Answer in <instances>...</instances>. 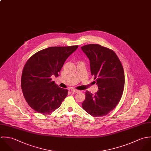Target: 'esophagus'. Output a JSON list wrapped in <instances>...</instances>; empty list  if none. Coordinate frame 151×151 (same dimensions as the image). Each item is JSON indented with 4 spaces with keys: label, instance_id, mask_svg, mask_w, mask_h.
Instances as JSON below:
<instances>
[{
    "label": "esophagus",
    "instance_id": "1",
    "mask_svg": "<svg viewBox=\"0 0 151 151\" xmlns=\"http://www.w3.org/2000/svg\"><path fill=\"white\" fill-rule=\"evenodd\" d=\"M70 91H72V92H73V93H78V92H79V91H78V90H76V89H71Z\"/></svg>",
    "mask_w": 151,
    "mask_h": 151
}]
</instances>
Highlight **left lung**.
<instances>
[{"label":"left lung","instance_id":"8db88e82","mask_svg":"<svg viewBox=\"0 0 151 151\" xmlns=\"http://www.w3.org/2000/svg\"><path fill=\"white\" fill-rule=\"evenodd\" d=\"M81 48L90 60L91 74L99 89L94 94L86 91L82 108L93 117H103L120 101L125 82L123 67L114 51L108 48L91 44Z\"/></svg>","mask_w":151,"mask_h":151}]
</instances>
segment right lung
Returning a JSON list of instances; mask_svg holds the SVG:
<instances>
[{
    "mask_svg": "<svg viewBox=\"0 0 151 151\" xmlns=\"http://www.w3.org/2000/svg\"><path fill=\"white\" fill-rule=\"evenodd\" d=\"M78 48V45L49 47L36 52L27 61L21 86L26 101L34 110L47 114L60 107L68 90L60 88L51 76H58L65 60Z\"/></svg>",
    "mask_w": 151,
    "mask_h": 151,
    "instance_id": "1",
    "label": "right lung"
}]
</instances>
